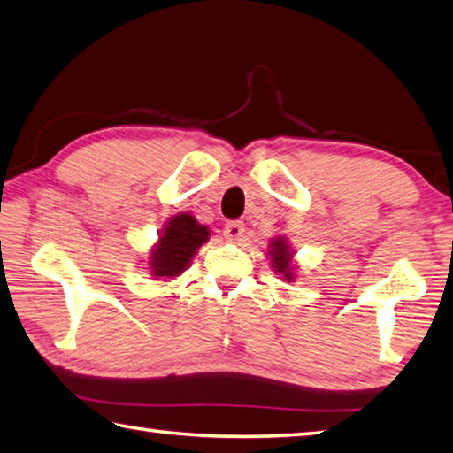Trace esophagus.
Returning <instances> with one entry per match:
<instances>
[{
  "label": "esophagus",
  "mask_w": 453,
  "mask_h": 453,
  "mask_svg": "<svg viewBox=\"0 0 453 453\" xmlns=\"http://www.w3.org/2000/svg\"><path fill=\"white\" fill-rule=\"evenodd\" d=\"M243 232H245V226L242 224V221H227L226 227H224V235L227 242H240L243 237Z\"/></svg>",
  "instance_id": "esophagus-1"
}]
</instances>
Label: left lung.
Here are the masks:
<instances>
[{
  "instance_id": "left-lung-1",
  "label": "left lung",
  "mask_w": 453,
  "mask_h": 453,
  "mask_svg": "<svg viewBox=\"0 0 453 453\" xmlns=\"http://www.w3.org/2000/svg\"><path fill=\"white\" fill-rule=\"evenodd\" d=\"M293 253L295 251L291 250V243L285 235H277L269 242L267 255L271 259V267H273L277 275H281V279L289 283L297 277V263L293 261Z\"/></svg>"
}]
</instances>
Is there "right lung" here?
I'll list each match as a JSON object with an SVG mask.
<instances>
[{
  "label": "right lung",
  "mask_w": 453,
  "mask_h": 453,
  "mask_svg": "<svg viewBox=\"0 0 453 453\" xmlns=\"http://www.w3.org/2000/svg\"><path fill=\"white\" fill-rule=\"evenodd\" d=\"M210 240L208 226H202L192 213L172 216L158 234V242L148 255V271L156 281H168L184 273L202 245Z\"/></svg>",
  "instance_id": "obj_1"
}]
</instances>
